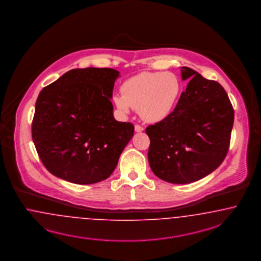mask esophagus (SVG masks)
<instances>
[{
    "label": "esophagus",
    "mask_w": 261,
    "mask_h": 261,
    "mask_svg": "<svg viewBox=\"0 0 261 261\" xmlns=\"http://www.w3.org/2000/svg\"><path fill=\"white\" fill-rule=\"evenodd\" d=\"M135 131L136 132H138V133L143 132V131H144V127H142V126L139 125V124H136Z\"/></svg>",
    "instance_id": "obj_1"
}]
</instances>
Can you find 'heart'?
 <instances>
[{
    "instance_id": "heart-1",
    "label": "heart",
    "mask_w": 261,
    "mask_h": 261,
    "mask_svg": "<svg viewBox=\"0 0 261 261\" xmlns=\"http://www.w3.org/2000/svg\"><path fill=\"white\" fill-rule=\"evenodd\" d=\"M121 94L113 98L116 108L124 114L138 109L141 117L156 123L170 117L177 108L181 84L175 73L144 72L125 81Z\"/></svg>"
}]
</instances>
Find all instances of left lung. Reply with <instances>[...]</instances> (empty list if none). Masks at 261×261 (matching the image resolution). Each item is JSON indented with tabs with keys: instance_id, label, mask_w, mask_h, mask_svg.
I'll return each instance as SVG.
<instances>
[{
	"instance_id": "left-lung-1",
	"label": "left lung",
	"mask_w": 261,
	"mask_h": 261,
	"mask_svg": "<svg viewBox=\"0 0 261 261\" xmlns=\"http://www.w3.org/2000/svg\"><path fill=\"white\" fill-rule=\"evenodd\" d=\"M189 81L167 119L149 125L148 163L156 177L185 185L199 180L222 163L229 148L234 110L223 87L181 67Z\"/></svg>"
}]
</instances>
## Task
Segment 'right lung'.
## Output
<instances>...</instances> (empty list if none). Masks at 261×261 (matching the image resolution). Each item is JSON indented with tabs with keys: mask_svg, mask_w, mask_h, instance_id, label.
Here are the masks:
<instances>
[{
	"mask_svg": "<svg viewBox=\"0 0 261 261\" xmlns=\"http://www.w3.org/2000/svg\"><path fill=\"white\" fill-rule=\"evenodd\" d=\"M119 72L73 69L39 94L33 142L44 167L76 185L102 181L114 172L134 126L114 117L111 102Z\"/></svg>",
	"mask_w": 261,
	"mask_h": 261,
	"instance_id": "obj_1",
	"label": "right lung"
}]
</instances>
